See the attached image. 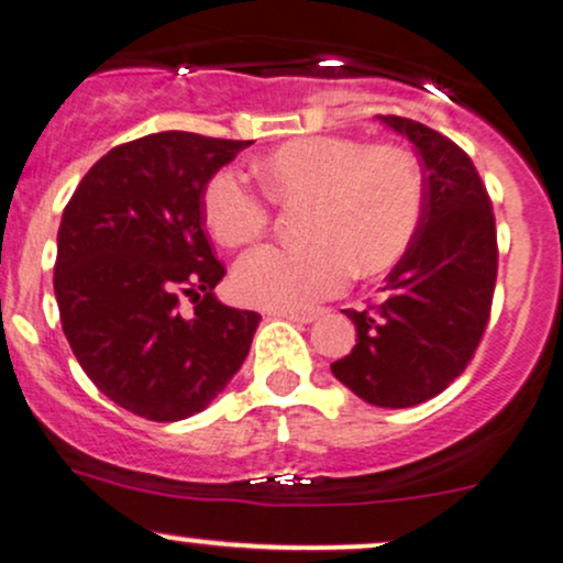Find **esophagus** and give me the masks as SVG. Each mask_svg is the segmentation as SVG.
I'll list each match as a JSON object with an SVG mask.
<instances>
[{"instance_id": "esophagus-1", "label": "esophagus", "mask_w": 563, "mask_h": 563, "mask_svg": "<svg viewBox=\"0 0 563 563\" xmlns=\"http://www.w3.org/2000/svg\"><path fill=\"white\" fill-rule=\"evenodd\" d=\"M274 316L287 318V321L295 323H313L323 316V310H274Z\"/></svg>"}]
</instances>
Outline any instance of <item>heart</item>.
<instances>
[{
  "label": "heart",
  "instance_id": "heart-1",
  "mask_svg": "<svg viewBox=\"0 0 563 563\" xmlns=\"http://www.w3.org/2000/svg\"><path fill=\"white\" fill-rule=\"evenodd\" d=\"M253 169L276 206L305 203L300 229L308 242L247 255L232 282L242 302L295 310L339 292L352 274L384 276L405 261L426 221V169L405 145L295 137L261 154ZM200 213L229 250L255 245L274 227L268 200L229 169L208 179Z\"/></svg>",
  "mask_w": 563,
  "mask_h": 563
}]
</instances>
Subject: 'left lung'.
I'll return each instance as SVG.
<instances>
[{"label":"left lung","instance_id":"1","mask_svg":"<svg viewBox=\"0 0 563 563\" xmlns=\"http://www.w3.org/2000/svg\"><path fill=\"white\" fill-rule=\"evenodd\" d=\"M380 120L422 156L428 211L380 300L344 310L357 339L331 373L360 399L399 409L433 399L473 363L490 321L498 242L494 206L473 158L428 124L397 114Z\"/></svg>","mask_w":563,"mask_h":563}]
</instances>
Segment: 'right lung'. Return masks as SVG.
<instances>
[{
	"mask_svg": "<svg viewBox=\"0 0 563 563\" xmlns=\"http://www.w3.org/2000/svg\"><path fill=\"white\" fill-rule=\"evenodd\" d=\"M250 143L183 130L122 143L90 166L62 213V329L99 391L145 420L206 409L253 344L261 316L213 297L227 271L200 213L208 179Z\"/></svg>",
	"mask_w": 563,
	"mask_h": 563,
	"instance_id": "add662e5",
	"label": "right lung"
}]
</instances>
